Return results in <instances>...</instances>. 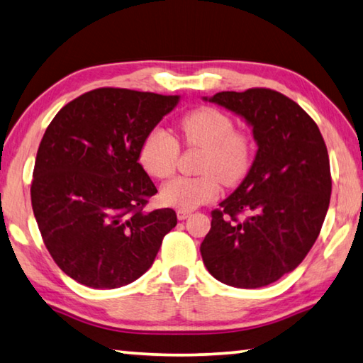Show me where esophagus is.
Returning <instances> with one entry per match:
<instances>
[{
  "mask_svg": "<svg viewBox=\"0 0 363 363\" xmlns=\"http://www.w3.org/2000/svg\"><path fill=\"white\" fill-rule=\"evenodd\" d=\"M176 214H177V219L184 220V219H187L190 214H192V211H189V210H177Z\"/></svg>",
  "mask_w": 363,
  "mask_h": 363,
  "instance_id": "obj_1",
  "label": "esophagus"
}]
</instances>
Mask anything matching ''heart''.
<instances>
[{
  "label": "heart",
  "mask_w": 363,
  "mask_h": 363,
  "mask_svg": "<svg viewBox=\"0 0 363 363\" xmlns=\"http://www.w3.org/2000/svg\"><path fill=\"white\" fill-rule=\"evenodd\" d=\"M179 133L189 147L201 149L196 176H177L163 184L160 199L177 210H194L214 200L220 182L235 186L247 176L253 160L248 134L235 131L229 115L214 107H200L179 120ZM179 144L162 128H152L139 147V162L153 177L164 179L174 173Z\"/></svg>",
  "instance_id": "b5f03b06"
}]
</instances>
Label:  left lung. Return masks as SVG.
<instances>
[{"label":"left lung","mask_w":363,"mask_h":363,"mask_svg":"<svg viewBox=\"0 0 363 363\" xmlns=\"http://www.w3.org/2000/svg\"><path fill=\"white\" fill-rule=\"evenodd\" d=\"M210 101L253 126L257 152L243 182L211 211L201 257L225 285L266 286L296 269L320 233L331 195L327 145L317 123L279 91H223Z\"/></svg>","instance_id":"8db88e82"}]
</instances>
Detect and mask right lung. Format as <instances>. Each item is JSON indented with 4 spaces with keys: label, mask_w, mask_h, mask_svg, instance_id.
Instances as JSON below:
<instances>
[{
    "label": "right lung",
    "mask_w": 363,
    "mask_h": 363,
    "mask_svg": "<svg viewBox=\"0 0 363 363\" xmlns=\"http://www.w3.org/2000/svg\"><path fill=\"white\" fill-rule=\"evenodd\" d=\"M179 96L97 88L59 110L43 136L30 187L49 255L78 284L118 288L139 279L177 224L145 211L157 194L139 163L145 134Z\"/></svg>",
    "instance_id": "add662e5"
}]
</instances>
